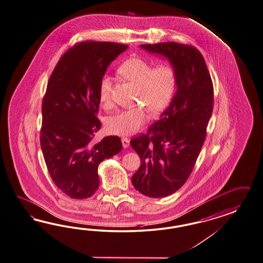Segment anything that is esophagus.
Instances as JSON below:
<instances>
[{"mask_svg":"<svg viewBox=\"0 0 263 263\" xmlns=\"http://www.w3.org/2000/svg\"><path fill=\"white\" fill-rule=\"evenodd\" d=\"M121 142H122V146L124 148H127L128 146H129L130 141H129V139H127V138H122L121 139Z\"/></svg>","mask_w":263,"mask_h":263,"instance_id":"esophagus-1","label":"esophagus"}]
</instances>
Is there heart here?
Listing matches in <instances>:
<instances>
[{
	"label": "heart",
	"mask_w": 263,
	"mask_h": 263,
	"mask_svg": "<svg viewBox=\"0 0 263 263\" xmlns=\"http://www.w3.org/2000/svg\"><path fill=\"white\" fill-rule=\"evenodd\" d=\"M118 72L128 82L137 87V101L143 103L151 113H160L170 105L177 84L174 67L161 63L152 68L146 60L133 57L119 67ZM112 78L104 74L100 78L99 99L100 103L108 105L111 101ZM147 120L143 106L123 109L107 118L106 130L113 135H134Z\"/></svg>",
	"instance_id": "1"
}]
</instances>
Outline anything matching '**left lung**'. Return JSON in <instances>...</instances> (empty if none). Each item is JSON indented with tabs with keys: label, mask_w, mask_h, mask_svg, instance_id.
I'll use <instances>...</instances> for the list:
<instances>
[{
	"label": "left lung",
	"mask_w": 263,
	"mask_h": 263,
	"mask_svg": "<svg viewBox=\"0 0 263 263\" xmlns=\"http://www.w3.org/2000/svg\"><path fill=\"white\" fill-rule=\"evenodd\" d=\"M140 47L167 59L177 76L170 105L147 134L130 141L142 163L132 184L143 195L160 198L177 192L192 173L212 116L213 81L202 54L192 46L164 42Z\"/></svg>",
	"instance_id": "1"
}]
</instances>
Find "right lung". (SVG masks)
<instances>
[{
	"label": "right lung",
	"instance_id": "obj_1",
	"mask_svg": "<svg viewBox=\"0 0 263 263\" xmlns=\"http://www.w3.org/2000/svg\"><path fill=\"white\" fill-rule=\"evenodd\" d=\"M127 48L117 43H78L60 58L49 79L40 144L53 183L71 198L91 197L100 185V163L122 148L118 136L100 142L93 137L101 127L96 116L100 78Z\"/></svg>",
	"mask_w": 263,
	"mask_h": 263
}]
</instances>
